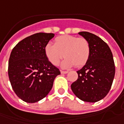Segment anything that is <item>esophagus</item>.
Here are the masks:
<instances>
[{"mask_svg":"<svg viewBox=\"0 0 124 124\" xmlns=\"http://www.w3.org/2000/svg\"><path fill=\"white\" fill-rule=\"evenodd\" d=\"M61 73H63V74H65V73H68L67 71H63V70H61Z\"/></svg>","mask_w":124,"mask_h":124,"instance_id":"1","label":"esophagus"}]
</instances>
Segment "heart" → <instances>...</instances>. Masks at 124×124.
I'll return each instance as SVG.
<instances>
[{
  "mask_svg": "<svg viewBox=\"0 0 124 124\" xmlns=\"http://www.w3.org/2000/svg\"><path fill=\"white\" fill-rule=\"evenodd\" d=\"M54 44L48 43L44 47L45 56L53 65H57L61 59L64 68L75 66L81 67L86 63L90 54L89 42L84 38L72 35H63L54 39Z\"/></svg>",
  "mask_w": 124,
  "mask_h": 124,
  "instance_id": "b5f03b06",
  "label": "heart"
}]
</instances>
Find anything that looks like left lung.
Returning a JSON list of instances; mask_svg holds the SVG:
<instances>
[{
	"label": "left lung",
	"mask_w": 124,
	"mask_h": 124,
	"mask_svg": "<svg viewBox=\"0 0 124 124\" xmlns=\"http://www.w3.org/2000/svg\"><path fill=\"white\" fill-rule=\"evenodd\" d=\"M89 42L90 54L86 65L78 70V80L71 88L80 100L95 103L103 99L111 88L116 73L112 52L105 42L88 31L78 33Z\"/></svg>",
	"instance_id": "1"
}]
</instances>
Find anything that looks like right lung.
<instances>
[{"label": "right lung", "instance_id": "obj_1", "mask_svg": "<svg viewBox=\"0 0 124 124\" xmlns=\"http://www.w3.org/2000/svg\"><path fill=\"white\" fill-rule=\"evenodd\" d=\"M52 33H36L16 44L9 57L8 74L13 90L26 103L44 99L60 74L44 53V47L54 37Z\"/></svg>", "mask_w": 124, "mask_h": 124}]
</instances>
